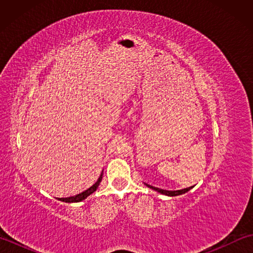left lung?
<instances>
[{
	"mask_svg": "<svg viewBox=\"0 0 253 253\" xmlns=\"http://www.w3.org/2000/svg\"><path fill=\"white\" fill-rule=\"evenodd\" d=\"M148 188H151V189L158 191L160 193H162V195L165 196H169V197H176V196H180V195H184L187 191H189L192 187L189 188H185V189H180V190H164V189H161V188L158 187H153L151 185H148V184H144Z\"/></svg>",
	"mask_w": 253,
	"mask_h": 253,
	"instance_id": "1",
	"label": "left lung"
}]
</instances>
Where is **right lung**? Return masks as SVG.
Returning <instances> with one entry per match:
<instances>
[{"label": "right lung", "instance_id": "add662e5", "mask_svg": "<svg viewBox=\"0 0 253 253\" xmlns=\"http://www.w3.org/2000/svg\"><path fill=\"white\" fill-rule=\"evenodd\" d=\"M102 176H103V171H102V173H101V175H100V177H99V179L95 181V184H93V185L91 186L90 188H88L87 190H84V191H83V192H80V193H78V195H76V196H73V197L58 198V200H60V201H63V202H67V203L80 202V201L84 200L85 198L89 197L90 195H92V193H93L96 189H98V187H99L100 182H101V180H102Z\"/></svg>", "mask_w": 253, "mask_h": 253}]
</instances>
